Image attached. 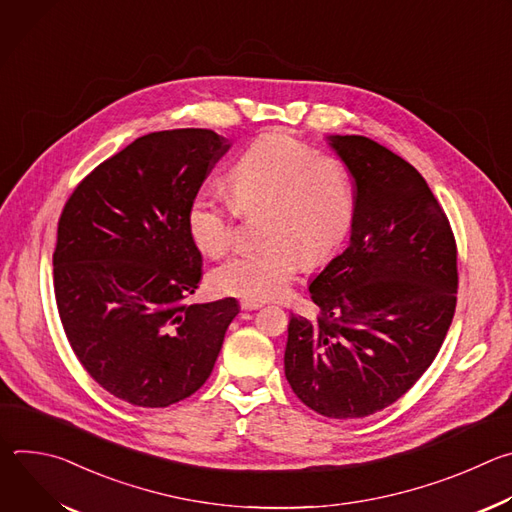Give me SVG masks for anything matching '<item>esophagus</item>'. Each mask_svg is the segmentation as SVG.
I'll return each mask as SVG.
<instances>
[{
	"label": "esophagus",
	"mask_w": 512,
	"mask_h": 512,
	"mask_svg": "<svg viewBox=\"0 0 512 512\" xmlns=\"http://www.w3.org/2000/svg\"><path fill=\"white\" fill-rule=\"evenodd\" d=\"M261 306H263V300H249V298L241 300V310H245V312H251V310H259Z\"/></svg>",
	"instance_id": "obj_1"
}]
</instances>
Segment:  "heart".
I'll return each instance as SVG.
<instances>
[{
  "mask_svg": "<svg viewBox=\"0 0 512 512\" xmlns=\"http://www.w3.org/2000/svg\"><path fill=\"white\" fill-rule=\"evenodd\" d=\"M227 184L239 210L263 204L257 231L265 241L212 271L218 294L277 298L302 263H326L352 229L356 200L348 168L294 135L267 131L253 139L229 168ZM233 204L208 192L192 196L186 231L200 253L221 257L235 245Z\"/></svg>",
  "mask_w": 512,
  "mask_h": 512,
  "instance_id": "1",
  "label": "heart"
}]
</instances>
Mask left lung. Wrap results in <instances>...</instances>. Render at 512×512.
Wrapping results in <instances>:
<instances>
[{"instance_id": "8db88e82", "label": "left lung", "mask_w": 512, "mask_h": 512, "mask_svg": "<svg viewBox=\"0 0 512 512\" xmlns=\"http://www.w3.org/2000/svg\"><path fill=\"white\" fill-rule=\"evenodd\" d=\"M354 182L350 245L310 283L318 318L291 316L285 379L330 419L401 399L440 352L456 312L458 247L423 176L362 135L328 137Z\"/></svg>"}]
</instances>
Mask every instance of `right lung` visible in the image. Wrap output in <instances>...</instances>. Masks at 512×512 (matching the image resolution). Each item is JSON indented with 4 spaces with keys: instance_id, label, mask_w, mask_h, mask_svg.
Instances as JSON below:
<instances>
[{
    "instance_id": "right-lung-1",
    "label": "right lung",
    "mask_w": 512,
    "mask_h": 512,
    "mask_svg": "<svg viewBox=\"0 0 512 512\" xmlns=\"http://www.w3.org/2000/svg\"><path fill=\"white\" fill-rule=\"evenodd\" d=\"M231 143L212 129L148 133L99 164L58 218L54 296L83 369L135 407H168L212 373L235 298L184 300L202 277L186 208Z\"/></svg>"
}]
</instances>
